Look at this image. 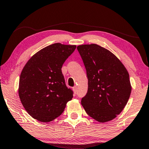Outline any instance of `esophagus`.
Listing matches in <instances>:
<instances>
[{
  "label": "esophagus",
  "instance_id": "esophagus-1",
  "mask_svg": "<svg viewBox=\"0 0 149 149\" xmlns=\"http://www.w3.org/2000/svg\"><path fill=\"white\" fill-rule=\"evenodd\" d=\"M73 91H74V93L76 94V93H77V87L76 86L73 87Z\"/></svg>",
  "mask_w": 149,
  "mask_h": 149
}]
</instances>
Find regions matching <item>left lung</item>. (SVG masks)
Wrapping results in <instances>:
<instances>
[{"mask_svg": "<svg viewBox=\"0 0 149 149\" xmlns=\"http://www.w3.org/2000/svg\"><path fill=\"white\" fill-rule=\"evenodd\" d=\"M86 70L88 91L81 104L100 123L110 121L123 110L130 97V76L117 57L97 44L77 47Z\"/></svg>", "mask_w": 149, "mask_h": 149, "instance_id": "8db88e82", "label": "left lung"}]
</instances>
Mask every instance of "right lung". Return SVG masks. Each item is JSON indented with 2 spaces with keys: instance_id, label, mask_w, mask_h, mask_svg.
I'll use <instances>...</instances> for the list:
<instances>
[{
  "instance_id": "add662e5",
  "label": "right lung",
  "mask_w": 149,
  "mask_h": 149,
  "mask_svg": "<svg viewBox=\"0 0 149 149\" xmlns=\"http://www.w3.org/2000/svg\"><path fill=\"white\" fill-rule=\"evenodd\" d=\"M76 45L54 43L33 55L19 77L18 93L26 112L43 123L52 121L64 111L73 92L65 84L62 66Z\"/></svg>"
}]
</instances>
